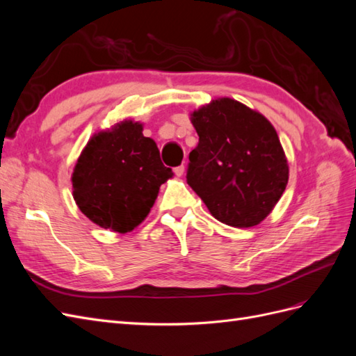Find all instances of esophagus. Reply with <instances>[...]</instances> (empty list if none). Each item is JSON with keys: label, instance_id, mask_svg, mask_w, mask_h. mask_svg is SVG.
I'll list each match as a JSON object with an SVG mask.
<instances>
[{"label": "esophagus", "instance_id": "esophagus-1", "mask_svg": "<svg viewBox=\"0 0 356 356\" xmlns=\"http://www.w3.org/2000/svg\"><path fill=\"white\" fill-rule=\"evenodd\" d=\"M184 170H186L184 165H181V166L174 168V172H175V175H177V177H182V174H184Z\"/></svg>", "mask_w": 356, "mask_h": 356}]
</instances>
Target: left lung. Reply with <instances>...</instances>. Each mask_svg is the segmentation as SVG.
Listing matches in <instances>:
<instances>
[{
	"label": "left lung",
	"instance_id": "8db88e82",
	"mask_svg": "<svg viewBox=\"0 0 356 356\" xmlns=\"http://www.w3.org/2000/svg\"><path fill=\"white\" fill-rule=\"evenodd\" d=\"M191 123L199 144L188 156V186L218 221L241 229L261 222L288 182L275 127L230 98L202 106Z\"/></svg>",
	"mask_w": 356,
	"mask_h": 356
}]
</instances>
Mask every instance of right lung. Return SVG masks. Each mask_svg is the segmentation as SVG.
<instances>
[{"mask_svg": "<svg viewBox=\"0 0 356 356\" xmlns=\"http://www.w3.org/2000/svg\"><path fill=\"white\" fill-rule=\"evenodd\" d=\"M172 175L143 124L126 120L95 135L83 149L72 174L74 199L95 224L126 233L144 221Z\"/></svg>", "mask_w": 356, "mask_h": 356, "instance_id": "1", "label": "right lung"}]
</instances>
